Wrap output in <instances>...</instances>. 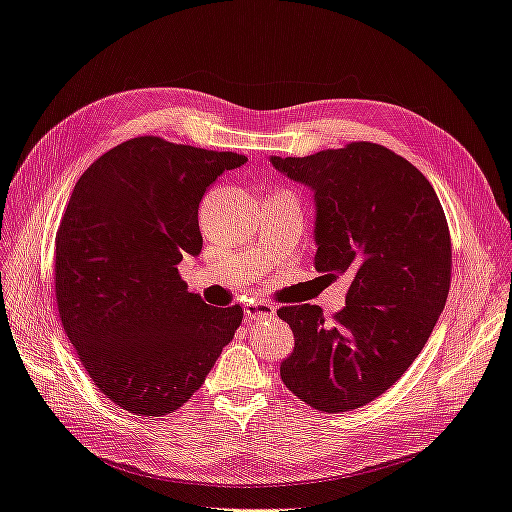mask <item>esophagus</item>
<instances>
[{
	"mask_svg": "<svg viewBox=\"0 0 512 512\" xmlns=\"http://www.w3.org/2000/svg\"><path fill=\"white\" fill-rule=\"evenodd\" d=\"M271 316H275V308L269 306V303H265V301L247 303V306H245V319H247V321L271 319Z\"/></svg>",
	"mask_w": 512,
	"mask_h": 512,
	"instance_id": "obj_1",
	"label": "esophagus"
}]
</instances>
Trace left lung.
Segmentation results:
<instances>
[{
    "instance_id": "obj_1",
    "label": "left lung",
    "mask_w": 512,
    "mask_h": 512,
    "mask_svg": "<svg viewBox=\"0 0 512 512\" xmlns=\"http://www.w3.org/2000/svg\"><path fill=\"white\" fill-rule=\"evenodd\" d=\"M271 163L314 191L316 271L351 275L334 323L310 303L278 310L295 334L282 381L319 411L357 409L403 377L444 312L452 267L444 209L416 165L379 144Z\"/></svg>"
}]
</instances>
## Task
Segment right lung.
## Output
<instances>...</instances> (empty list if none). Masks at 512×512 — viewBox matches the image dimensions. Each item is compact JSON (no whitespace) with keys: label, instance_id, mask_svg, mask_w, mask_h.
<instances>
[{"label":"right lung","instance_id":"1","mask_svg":"<svg viewBox=\"0 0 512 512\" xmlns=\"http://www.w3.org/2000/svg\"><path fill=\"white\" fill-rule=\"evenodd\" d=\"M245 155L133 137L81 174L55 234V299L79 362L135 416H168L200 390L243 321L178 275L198 256L200 200Z\"/></svg>","mask_w":512,"mask_h":512}]
</instances>
